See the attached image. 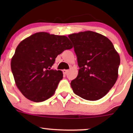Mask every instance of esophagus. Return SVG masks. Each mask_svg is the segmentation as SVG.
Segmentation results:
<instances>
[{"label":"esophagus","instance_id":"1","mask_svg":"<svg viewBox=\"0 0 133 133\" xmlns=\"http://www.w3.org/2000/svg\"><path fill=\"white\" fill-rule=\"evenodd\" d=\"M68 71H69L68 70H66V69H64L63 71H62V72H63V73H64V74H66L67 73H68Z\"/></svg>","mask_w":133,"mask_h":133}]
</instances>
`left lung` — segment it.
Instances as JSON below:
<instances>
[{
  "label": "left lung",
  "instance_id": "8db88e82",
  "mask_svg": "<svg viewBox=\"0 0 133 133\" xmlns=\"http://www.w3.org/2000/svg\"><path fill=\"white\" fill-rule=\"evenodd\" d=\"M68 37L79 68L77 77L71 82L73 92L86 100L100 99L116 82L119 55L108 37L95 32H80Z\"/></svg>",
  "mask_w": 133,
  "mask_h": 133
}]
</instances>
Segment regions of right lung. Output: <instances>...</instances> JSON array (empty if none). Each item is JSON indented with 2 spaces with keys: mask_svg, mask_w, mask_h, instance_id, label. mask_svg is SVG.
I'll return each mask as SVG.
<instances>
[{
  "mask_svg": "<svg viewBox=\"0 0 133 133\" xmlns=\"http://www.w3.org/2000/svg\"><path fill=\"white\" fill-rule=\"evenodd\" d=\"M71 48L66 36L44 32L34 34L21 41L10 65L16 86L23 95L36 103L54 95L63 74L51 68L58 55Z\"/></svg>",
  "mask_w": 133,
  "mask_h": 133,
  "instance_id": "right-lung-1",
  "label": "right lung"
}]
</instances>
